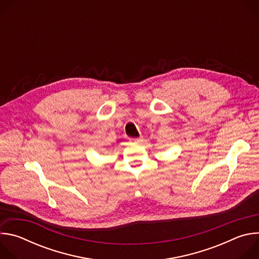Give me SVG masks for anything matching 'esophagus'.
Wrapping results in <instances>:
<instances>
[{
    "label": "esophagus",
    "instance_id": "esophagus-1",
    "mask_svg": "<svg viewBox=\"0 0 259 259\" xmlns=\"http://www.w3.org/2000/svg\"><path fill=\"white\" fill-rule=\"evenodd\" d=\"M142 140H143V137H142V136L137 137V138H131V139H130V141H131L133 144H138V143L142 142Z\"/></svg>",
    "mask_w": 259,
    "mask_h": 259
}]
</instances>
